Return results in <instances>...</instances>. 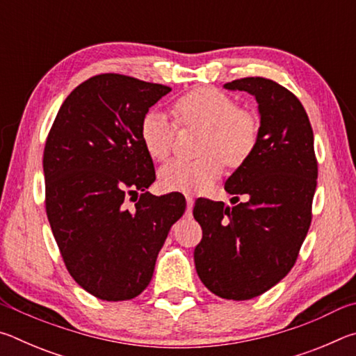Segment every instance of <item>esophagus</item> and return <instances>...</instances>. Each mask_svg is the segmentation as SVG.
Returning <instances> with one entry per match:
<instances>
[{
	"mask_svg": "<svg viewBox=\"0 0 356 356\" xmlns=\"http://www.w3.org/2000/svg\"><path fill=\"white\" fill-rule=\"evenodd\" d=\"M186 216H191V210H193V204H195V200H193V196L186 195Z\"/></svg>",
	"mask_w": 356,
	"mask_h": 356,
	"instance_id": "1",
	"label": "esophagus"
}]
</instances>
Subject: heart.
I'll list each match as a JSON object with an SVG mask.
<instances>
[{"instance_id":"heart-1","label":"heart","mask_w":356,"mask_h":356,"mask_svg":"<svg viewBox=\"0 0 356 356\" xmlns=\"http://www.w3.org/2000/svg\"><path fill=\"white\" fill-rule=\"evenodd\" d=\"M180 125L204 129L200 159H176L161 166L160 185L168 191H202L221 176L225 161L238 168L254 154L259 124L254 114L236 106L229 95L213 88H200L184 94L172 104ZM176 124L165 113L150 110L143 116L140 136L154 160H165L171 152Z\"/></svg>"}]
</instances>
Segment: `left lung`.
I'll list each match as a JSON object with an SVG mask.
<instances>
[{"instance_id": "left-lung-1", "label": "left lung", "mask_w": 356, "mask_h": 356, "mask_svg": "<svg viewBox=\"0 0 356 356\" xmlns=\"http://www.w3.org/2000/svg\"><path fill=\"white\" fill-rule=\"evenodd\" d=\"M257 102L254 154L226 180L232 207L200 197L193 215L202 227L195 248L200 280L226 300L259 297L291 272L311 226L317 185L314 134L301 102L262 76L226 83ZM244 202L236 204L238 195Z\"/></svg>"}]
</instances>
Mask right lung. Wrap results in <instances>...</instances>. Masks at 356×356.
Listing matches in <instances>:
<instances>
[{
    "label": "right lung",
    "instance_id": "right-lung-1",
    "mask_svg": "<svg viewBox=\"0 0 356 356\" xmlns=\"http://www.w3.org/2000/svg\"><path fill=\"white\" fill-rule=\"evenodd\" d=\"M170 91L119 74L95 75L69 94L48 134V221L70 276L100 300H130L147 287L168 232L185 212L180 193L146 191L155 170L140 125Z\"/></svg>",
    "mask_w": 356,
    "mask_h": 356
}]
</instances>
